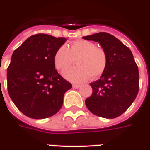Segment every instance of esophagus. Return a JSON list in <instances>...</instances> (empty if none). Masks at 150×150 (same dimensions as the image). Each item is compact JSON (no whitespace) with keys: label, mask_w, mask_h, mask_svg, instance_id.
<instances>
[{"label":"esophagus","mask_w":150,"mask_h":150,"mask_svg":"<svg viewBox=\"0 0 150 150\" xmlns=\"http://www.w3.org/2000/svg\"><path fill=\"white\" fill-rule=\"evenodd\" d=\"M72 86L74 89H79L80 88V85H78V84H73Z\"/></svg>","instance_id":"1"}]
</instances>
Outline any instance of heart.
Wrapping results in <instances>:
<instances>
[{
	"instance_id": "heart-1",
	"label": "heart",
	"mask_w": 150,
	"mask_h": 150,
	"mask_svg": "<svg viewBox=\"0 0 150 150\" xmlns=\"http://www.w3.org/2000/svg\"><path fill=\"white\" fill-rule=\"evenodd\" d=\"M75 59L79 64L63 72L64 76L71 82H83L89 76L92 79H97L107 68L106 52L91 41H74L68 48L66 46L60 47L54 54V63L59 70H64L71 65L75 63Z\"/></svg>"
}]
</instances>
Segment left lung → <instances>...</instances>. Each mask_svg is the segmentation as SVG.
<instances>
[{"mask_svg": "<svg viewBox=\"0 0 150 150\" xmlns=\"http://www.w3.org/2000/svg\"><path fill=\"white\" fill-rule=\"evenodd\" d=\"M82 38L100 43L107 57L104 72L100 79L90 84L93 93L86 100V105L96 116L117 117L130 107L139 92V75L132 53L121 41L107 33Z\"/></svg>", "mask_w": 150, "mask_h": 150, "instance_id": "1", "label": "left lung"}]
</instances>
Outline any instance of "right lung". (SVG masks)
<instances>
[{
    "instance_id": "obj_1",
    "label": "right lung",
    "mask_w": 150,
    "mask_h": 150,
    "mask_svg": "<svg viewBox=\"0 0 150 150\" xmlns=\"http://www.w3.org/2000/svg\"><path fill=\"white\" fill-rule=\"evenodd\" d=\"M65 38L36 34L13 52L7 70L8 91L22 114L47 118L63 105L64 95L72 86L55 69L54 54Z\"/></svg>"
}]
</instances>
